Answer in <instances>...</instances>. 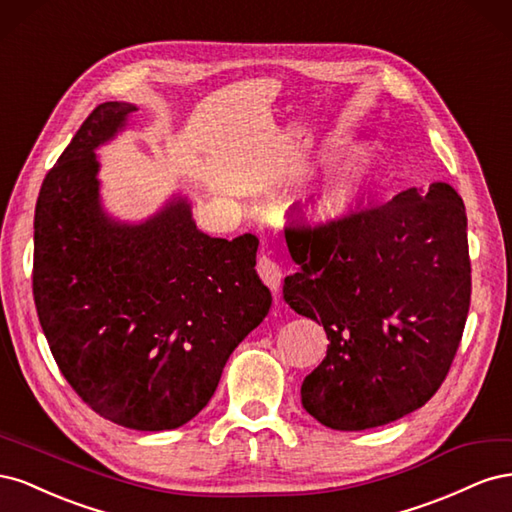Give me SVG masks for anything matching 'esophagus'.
Returning a JSON list of instances; mask_svg holds the SVG:
<instances>
[{"label":"esophagus","instance_id":"34e87169","mask_svg":"<svg viewBox=\"0 0 512 512\" xmlns=\"http://www.w3.org/2000/svg\"><path fill=\"white\" fill-rule=\"evenodd\" d=\"M256 271L260 275V280L265 282L273 292L280 290V286H282V269H280V265H277L275 260H271L269 256H262L258 260Z\"/></svg>","mask_w":512,"mask_h":512}]
</instances>
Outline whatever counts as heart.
<instances>
[{
  "label": "heart",
  "instance_id": "1",
  "mask_svg": "<svg viewBox=\"0 0 512 512\" xmlns=\"http://www.w3.org/2000/svg\"><path fill=\"white\" fill-rule=\"evenodd\" d=\"M382 168V147L367 143L350 149L331 164L318 188L301 200V215L316 226L337 224L350 218L374 192Z\"/></svg>",
  "mask_w": 512,
  "mask_h": 512
}]
</instances>
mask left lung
<instances>
[{"instance_id": "left-lung-1", "label": "left lung", "mask_w": 512, "mask_h": 512, "mask_svg": "<svg viewBox=\"0 0 512 512\" xmlns=\"http://www.w3.org/2000/svg\"><path fill=\"white\" fill-rule=\"evenodd\" d=\"M299 271L284 301L324 327V361L301 404L318 423L363 431L433 397L455 359L470 309L468 218L448 183L320 228H288Z\"/></svg>"}]
</instances>
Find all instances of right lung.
Instances as JSON below:
<instances>
[{
  "instance_id": "right-lung-1",
  "label": "right lung",
  "mask_w": 512,
  "mask_h": 512,
  "mask_svg": "<svg viewBox=\"0 0 512 512\" xmlns=\"http://www.w3.org/2000/svg\"><path fill=\"white\" fill-rule=\"evenodd\" d=\"M130 102L91 113L44 177L34 218V301L61 374L121 427L177 429L265 320L258 239L209 237L188 196L143 222L106 213L96 151L128 128Z\"/></svg>"
}]
</instances>
